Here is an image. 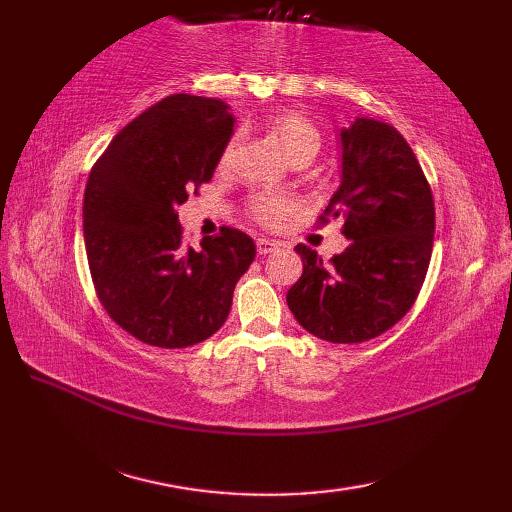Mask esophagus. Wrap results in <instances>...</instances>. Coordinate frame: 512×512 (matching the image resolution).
Segmentation results:
<instances>
[{
    "label": "esophagus",
    "mask_w": 512,
    "mask_h": 512,
    "mask_svg": "<svg viewBox=\"0 0 512 512\" xmlns=\"http://www.w3.org/2000/svg\"><path fill=\"white\" fill-rule=\"evenodd\" d=\"M277 248H279V242H275V239H268V237H259V239H257V253H259V255L275 253Z\"/></svg>",
    "instance_id": "34e87169"
}]
</instances>
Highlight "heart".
<instances>
[{
  "label": "heart",
  "instance_id": "1",
  "mask_svg": "<svg viewBox=\"0 0 512 512\" xmlns=\"http://www.w3.org/2000/svg\"><path fill=\"white\" fill-rule=\"evenodd\" d=\"M268 127H270V132H273L277 145L290 160L301 158V156L314 158L319 154V149H321L319 129L314 127L310 121H306L303 116L292 114V112L277 114L270 118ZM231 151H233V145L226 149L222 165H226L228 158H231ZM290 209H292V202L288 198H284V195H277V193H259L253 200H250V206H248L250 215H253L257 222H262L266 226L279 224L290 213Z\"/></svg>",
  "mask_w": 512,
  "mask_h": 512
}]
</instances>
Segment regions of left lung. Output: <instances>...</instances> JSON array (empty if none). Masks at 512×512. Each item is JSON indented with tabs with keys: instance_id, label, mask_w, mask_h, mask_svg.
I'll list each match as a JSON object with an SVG mask.
<instances>
[{
	"instance_id": "obj_1",
	"label": "left lung",
	"mask_w": 512,
	"mask_h": 512,
	"mask_svg": "<svg viewBox=\"0 0 512 512\" xmlns=\"http://www.w3.org/2000/svg\"><path fill=\"white\" fill-rule=\"evenodd\" d=\"M341 184L325 217L350 239L325 264L299 244L303 273L288 290L303 330L330 343H363L396 325L416 301L431 262L436 209L418 158L396 127L354 118L339 132Z\"/></svg>"
}]
</instances>
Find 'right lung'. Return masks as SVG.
<instances>
[{
    "mask_svg": "<svg viewBox=\"0 0 512 512\" xmlns=\"http://www.w3.org/2000/svg\"><path fill=\"white\" fill-rule=\"evenodd\" d=\"M233 125L224 101L173 94L123 127L90 171L83 237L96 295L147 345L213 336L255 259L253 239L228 226L200 250L182 246L178 206L213 178Z\"/></svg>",
    "mask_w": 512,
    "mask_h": 512,
    "instance_id": "obj_1",
    "label": "right lung"
}]
</instances>
